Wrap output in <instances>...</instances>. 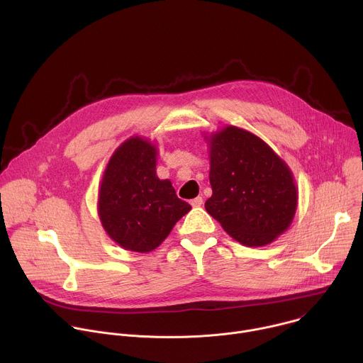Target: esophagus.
I'll use <instances>...</instances> for the list:
<instances>
[{
    "label": "esophagus",
    "mask_w": 363,
    "mask_h": 363,
    "mask_svg": "<svg viewBox=\"0 0 363 363\" xmlns=\"http://www.w3.org/2000/svg\"><path fill=\"white\" fill-rule=\"evenodd\" d=\"M202 196H196V198H194V199H191V205L194 206V208H196V206H201L202 205Z\"/></svg>",
    "instance_id": "esophagus-1"
}]
</instances>
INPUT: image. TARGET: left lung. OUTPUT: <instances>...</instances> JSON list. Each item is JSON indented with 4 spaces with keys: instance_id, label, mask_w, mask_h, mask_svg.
Here are the masks:
<instances>
[{
    "instance_id": "8db88e82",
    "label": "left lung",
    "mask_w": 363,
    "mask_h": 363,
    "mask_svg": "<svg viewBox=\"0 0 363 363\" xmlns=\"http://www.w3.org/2000/svg\"><path fill=\"white\" fill-rule=\"evenodd\" d=\"M211 198L205 210L247 247L273 242L291 225L298 189L284 160L257 135L233 125L203 133Z\"/></svg>"
}]
</instances>
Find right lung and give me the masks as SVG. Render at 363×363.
<instances>
[{"label": "right lung", "instance_id": "add662e5", "mask_svg": "<svg viewBox=\"0 0 363 363\" xmlns=\"http://www.w3.org/2000/svg\"><path fill=\"white\" fill-rule=\"evenodd\" d=\"M158 147L143 136L121 143L103 172L97 216L103 230L119 247L149 252L158 248L174 225L191 211L169 179L157 175Z\"/></svg>", "mask_w": 363, "mask_h": 363}]
</instances>
